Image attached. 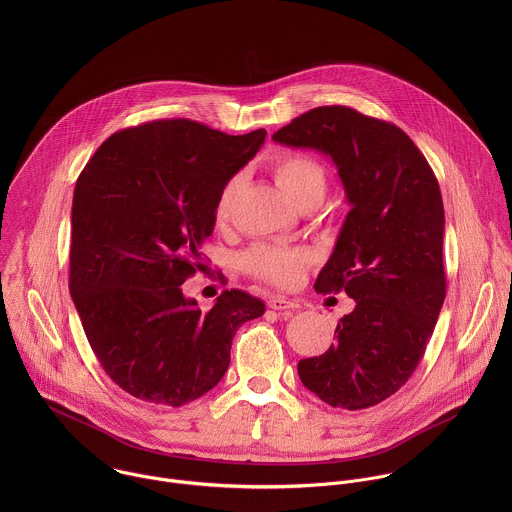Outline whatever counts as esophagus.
Here are the masks:
<instances>
[{
  "mask_svg": "<svg viewBox=\"0 0 512 512\" xmlns=\"http://www.w3.org/2000/svg\"><path fill=\"white\" fill-rule=\"evenodd\" d=\"M268 307L276 309V311H286V309H297L299 305L286 295H270L268 297Z\"/></svg>",
  "mask_w": 512,
  "mask_h": 512,
  "instance_id": "obj_1",
  "label": "esophagus"
}]
</instances>
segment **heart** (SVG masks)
Instances as JSON below:
<instances>
[{
    "label": "heart",
    "mask_w": 512,
    "mask_h": 512,
    "mask_svg": "<svg viewBox=\"0 0 512 512\" xmlns=\"http://www.w3.org/2000/svg\"><path fill=\"white\" fill-rule=\"evenodd\" d=\"M270 171L280 191L286 195L288 201H292L295 207H299L309 199L321 201L325 195V189H327L325 169L319 161H315L305 153L286 151L276 155L270 161ZM234 189H236V181H230L220 191L219 203H217L219 220L226 219L230 213ZM309 262H311L309 250L282 248L274 244H256L242 256V264L250 274L278 286L295 284Z\"/></svg>",
    "instance_id": "heart-1"
}]
</instances>
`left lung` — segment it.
<instances>
[{"label":"left lung","mask_w":512,"mask_h":512,"mask_svg":"<svg viewBox=\"0 0 512 512\" xmlns=\"http://www.w3.org/2000/svg\"><path fill=\"white\" fill-rule=\"evenodd\" d=\"M272 140L329 155L351 205L315 290H345L355 309L299 378L333 408H370L420 365L445 299L438 179L398 126L347 106L313 108Z\"/></svg>","instance_id":"obj_1"}]
</instances>
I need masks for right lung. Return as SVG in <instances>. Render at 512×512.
<instances>
[{"label":"right lung","instance_id":"obj_1","mask_svg":"<svg viewBox=\"0 0 512 512\" xmlns=\"http://www.w3.org/2000/svg\"><path fill=\"white\" fill-rule=\"evenodd\" d=\"M264 140L155 120L110 136L76 181L74 307L106 374L144 402L177 408L215 388L238 327L266 309L226 290L201 311L181 290L203 266L220 191Z\"/></svg>","mask_w":512,"mask_h":512}]
</instances>
